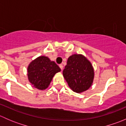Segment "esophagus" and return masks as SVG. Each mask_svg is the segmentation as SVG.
<instances>
[{"label":"esophagus","instance_id":"1","mask_svg":"<svg viewBox=\"0 0 126 126\" xmlns=\"http://www.w3.org/2000/svg\"><path fill=\"white\" fill-rule=\"evenodd\" d=\"M59 66H60V68H61V69H62V70H63V64H60L59 65Z\"/></svg>","mask_w":126,"mask_h":126}]
</instances>
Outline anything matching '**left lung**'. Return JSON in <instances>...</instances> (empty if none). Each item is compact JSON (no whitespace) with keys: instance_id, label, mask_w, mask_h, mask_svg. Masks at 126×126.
I'll return each mask as SVG.
<instances>
[{"instance_id":"obj_1","label":"left lung","mask_w":126,"mask_h":126,"mask_svg":"<svg viewBox=\"0 0 126 126\" xmlns=\"http://www.w3.org/2000/svg\"><path fill=\"white\" fill-rule=\"evenodd\" d=\"M63 75L71 90L81 93L92 86L94 70L87 57L82 54H76L68 58Z\"/></svg>"}]
</instances>
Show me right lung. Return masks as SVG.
Returning a JSON list of instances; mask_svg holds the SVG:
<instances>
[{
	"label": "right lung",
	"mask_w": 126,
	"mask_h": 126,
	"mask_svg": "<svg viewBox=\"0 0 126 126\" xmlns=\"http://www.w3.org/2000/svg\"><path fill=\"white\" fill-rule=\"evenodd\" d=\"M60 71L54 61L46 56H39L28 66V79L33 87L44 90L49 87L55 74Z\"/></svg>",
	"instance_id": "obj_1"
}]
</instances>
